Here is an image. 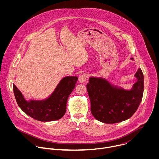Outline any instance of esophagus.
I'll return each instance as SVG.
<instances>
[{
    "label": "esophagus",
    "mask_w": 159,
    "mask_h": 159,
    "mask_svg": "<svg viewBox=\"0 0 159 159\" xmlns=\"http://www.w3.org/2000/svg\"><path fill=\"white\" fill-rule=\"evenodd\" d=\"M89 77V75L87 74H84L81 75L79 76V81L80 82V83H84V82H85V80H87V79Z\"/></svg>",
    "instance_id": "1"
}]
</instances>
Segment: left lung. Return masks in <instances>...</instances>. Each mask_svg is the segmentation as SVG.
Returning a JSON list of instances; mask_svg holds the SVG:
<instances>
[{"mask_svg": "<svg viewBox=\"0 0 159 159\" xmlns=\"http://www.w3.org/2000/svg\"><path fill=\"white\" fill-rule=\"evenodd\" d=\"M134 76L138 80L130 90L113 85L105 79L90 77L86 86L90 101V111L97 120L112 124L123 121L133 116L142 101L144 90L141 69H139Z\"/></svg>", "mask_w": 159, "mask_h": 159, "instance_id": "left-lung-1", "label": "left lung"}]
</instances>
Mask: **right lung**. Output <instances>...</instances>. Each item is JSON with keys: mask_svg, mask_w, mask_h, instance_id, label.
I'll list each match as a JSON object with an SVG mask.
<instances>
[{"mask_svg": "<svg viewBox=\"0 0 159 159\" xmlns=\"http://www.w3.org/2000/svg\"><path fill=\"white\" fill-rule=\"evenodd\" d=\"M77 80L75 76L63 78L52 95L44 100L26 101L14 84V94L19 107L32 118L40 121H55L65 115L68 98L74 89Z\"/></svg>", "mask_w": 159, "mask_h": 159, "instance_id": "add662e5", "label": "right lung"}]
</instances>
